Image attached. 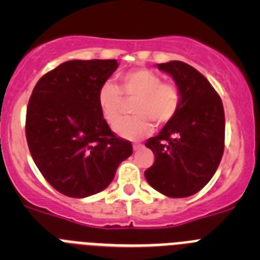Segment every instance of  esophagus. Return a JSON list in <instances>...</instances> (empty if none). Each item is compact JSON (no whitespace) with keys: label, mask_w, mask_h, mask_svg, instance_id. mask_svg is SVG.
<instances>
[{"label":"esophagus","mask_w":260,"mask_h":260,"mask_svg":"<svg viewBox=\"0 0 260 260\" xmlns=\"http://www.w3.org/2000/svg\"><path fill=\"white\" fill-rule=\"evenodd\" d=\"M142 147H143V144H141V143H134V144H133V148H134V151H138V150H139V148H142Z\"/></svg>","instance_id":"34e87169"}]
</instances>
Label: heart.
Returning a JSON list of instances; mask_svg holds the SVG:
<instances>
[{"mask_svg":"<svg viewBox=\"0 0 260 260\" xmlns=\"http://www.w3.org/2000/svg\"><path fill=\"white\" fill-rule=\"evenodd\" d=\"M118 87L110 82L100 86L98 104L104 119L110 126L122 117L123 99L132 102L130 118L114 127L118 137L128 141H139L152 132V124L164 126L178 113L181 92L174 84L162 83L160 75L147 69L130 70L118 78Z\"/></svg>","mask_w":260,"mask_h":260,"instance_id":"1","label":"heart"}]
</instances>
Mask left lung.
Listing matches in <instances>:
<instances>
[{"label":"left lung","instance_id":"obj_1","mask_svg":"<svg viewBox=\"0 0 260 260\" xmlns=\"http://www.w3.org/2000/svg\"><path fill=\"white\" fill-rule=\"evenodd\" d=\"M181 92L178 113L146 142L155 162L147 182L171 198L194 195L210 182L224 152L225 116L220 96L197 69L182 61L158 63Z\"/></svg>","mask_w":260,"mask_h":260}]
</instances>
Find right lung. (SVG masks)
Instances as JSON below:
<instances>
[{"mask_svg": "<svg viewBox=\"0 0 260 260\" xmlns=\"http://www.w3.org/2000/svg\"><path fill=\"white\" fill-rule=\"evenodd\" d=\"M118 68L117 59H73L41 77L27 107L29 152L45 180L71 198L107 189L133 153L102 114L98 92Z\"/></svg>", "mask_w": 260, "mask_h": 260, "instance_id": "1", "label": "right lung"}]
</instances>
